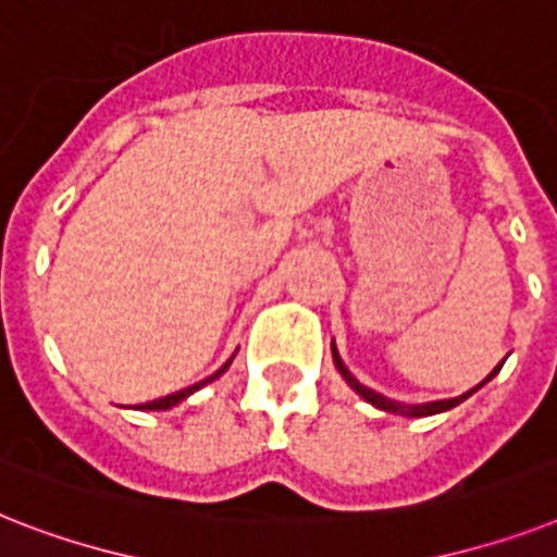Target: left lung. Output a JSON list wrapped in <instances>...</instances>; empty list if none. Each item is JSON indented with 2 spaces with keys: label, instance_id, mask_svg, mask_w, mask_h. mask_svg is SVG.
<instances>
[{
  "label": "left lung",
  "instance_id": "1",
  "mask_svg": "<svg viewBox=\"0 0 557 557\" xmlns=\"http://www.w3.org/2000/svg\"><path fill=\"white\" fill-rule=\"evenodd\" d=\"M332 355H334V366H337V372H341L343 377H346V383H349V386L355 388L357 395L363 397V400H369V404L377 406V409H383V411H404V414H411V418H426V414H437V411H446V409H451V406L463 404V400H467V397L472 395V392H478V386H474V388H469L467 395L451 397V400H435V404H418V406H400V404H395V400H388V397H383V395H377V392H372V388H366L363 383H357L355 377H351L349 369L343 366L341 355H337V349H334V346H332ZM498 369H500V366H498ZM498 369H495V372H498ZM495 372H492V374H495ZM492 374H490V377H486V381H492ZM486 381H483V383H486ZM483 383H481V386H483Z\"/></svg>",
  "mask_w": 557,
  "mask_h": 557
}]
</instances>
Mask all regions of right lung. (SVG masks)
Returning <instances> with one entry per match:
<instances>
[{"label":"right lung","mask_w":557,"mask_h":557,"mask_svg":"<svg viewBox=\"0 0 557 557\" xmlns=\"http://www.w3.org/2000/svg\"><path fill=\"white\" fill-rule=\"evenodd\" d=\"M228 363H232V360H228ZM228 363H225L223 369H216V372L211 374L208 381L194 383V386H188V388H180V392H174V395L160 397V400H151V404H143V406H139V409H171V406H176V404H180V400H185V397L191 395V392H197V388H200V386H206V383H211V381H214V377H220V374H223L225 369H228Z\"/></svg>","instance_id":"obj_1"}]
</instances>
